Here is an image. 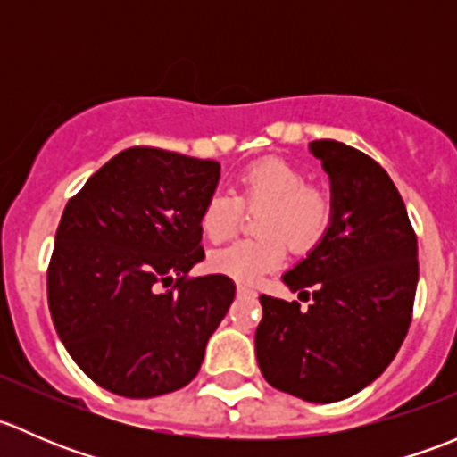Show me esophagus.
I'll return each instance as SVG.
<instances>
[{
    "label": "esophagus",
    "instance_id": "obj_1",
    "mask_svg": "<svg viewBox=\"0 0 457 457\" xmlns=\"http://www.w3.org/2000/svg\"><path fill=\"white\" fill-rule=\"evenodd\" d=\"M237 292H238V296H250V298H256V289L247 287V285H243V283H238V285H237Z\"/></svg>",
    "mask_w": 457,
    "mask_h": 457
}]
</instances>
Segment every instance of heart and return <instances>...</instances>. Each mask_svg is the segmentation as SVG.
I'll use <instances>...</instances> for the list:
<instances>
[{"label": "heart", "instance_id": "obj_1", "mask_svg": "<svg viewBox=\"0 0 457 457\" xmlns=\"http://www.w3.org/2000/svg\"><path fill=\"white\" fill-rule=\"evenodd\" d=\"M243 207H265L256 220L258 238H245L210 256V267L238 283H258L278 270L289 245L298 252L314 247L331 223V199L310 186L305 172L292 161L267 156L238 174V196L214 192L199 214L203 237L219 245L241 228Z\"/></svg>", "mask_w": 457, "mask_h": 457}]
</instances>
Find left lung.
I'll return each mask as SVG.
<instances>
[{
  "instance_id": "8db88e82",
  "label": "left lung",
  "mask_w": 457,
  "mask_h": 457,
  "mask_svg": "<svg viewBox=\"0 0 457 457\" xmlns=\"http://www.w3.org/2000/svg\"><path fill=\"white\" fill-rule=\"evenodd\" d=\"M331 186V223L283 274L312 305L262 294L254 345L276 389L338 403L371 385L398 353L418 287V238L389 174L340 141H312ZM312 288V293H305Z\"/></svg>"
}]
</instances>
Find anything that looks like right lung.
Here are the masks:
<instances>
[{"instance_id":"add662e5","label":"right lung","mask_w":457,"mask_h":457,"mask_svg":"<svg viewBox=\"0 0 457 457\" xmlns=\"http://www.w3.org/2000/svg\"><path fill=\"white\" fill-rule=\"evenodd\" d=\"M219 177L216 161L128 147L68 201L48 307L72 361L104 389L154 398L199 373L237 292L223 274L187 278L205 258L199 214Z\"/></svg>"}]
</instances>
